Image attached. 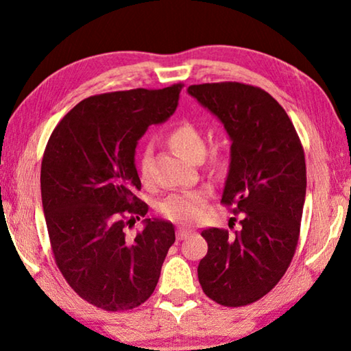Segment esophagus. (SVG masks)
I'll return each instance as SVG.
<instances>
[{
    "label": "esophagus",
    "mask_w": 351,
    "mask_h": 351,
    "mask_svg": "<svg viewBox=\"0 0 351 351\" xmlns=\"http://www.w3.org/2000/svg\"><path fill=\"white\" fill-rule=\"evenodd\" d=\"M192 234V230L190 229H186V228H178V230H176V239L178 240H184V239H187V237Z\"/></svg>",
    "instance_id": "obj_1"
}]
</instances>
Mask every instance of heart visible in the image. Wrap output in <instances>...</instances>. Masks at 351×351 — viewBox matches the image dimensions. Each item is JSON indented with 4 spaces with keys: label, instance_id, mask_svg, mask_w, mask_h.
<instances>
[{
    "label": "heart",
    "instance_id": "heart-1",
    "mask_svg": "<svg viewBox=\"0 0 351 351\" xmlns=\"http://www.w3.org/2000/svg\"><path fill=\"white\" fill-rule=\"evenodd\" d=\"M167 141L173 152L182 159L190 162H198L204 154L206 141L204 134L195 123L182 121L171 130L167 136ZM209 162L212 167H221L223 156L221 153L213 152L209 154ZM141 178L142 181L150 180V161L148 153L144 154L141 161ZM207 193L206 192H181L173 193L161 204V212L171 221L176 223H192L198 219L204 212Z\"/></svg>",
    "mask_w": 351,
    "mask_h": 351
}]
</instances>
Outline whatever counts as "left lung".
I'll return each mask as SVG.
<instances>
[{
    "label": "left lung",
    "mask_w": 351,
    "mask_h": 351,
    "mask_svg": "<svg viewBox=\"0 0 351 351\" xmlns=\"http://www.w3.org/2000/svg\"><path fill=\"white\" fill-rule=\"evenodd\" d=\"M187 93L228 132L229 173L221 203L243 213L241 229L209 228L198 265L204 294L224 306H245L276 287L294 257L306 193L305 153L280 104L239 82L203 83Z\"/></svg>",
    "instance_id": "1"
}]
</instances>
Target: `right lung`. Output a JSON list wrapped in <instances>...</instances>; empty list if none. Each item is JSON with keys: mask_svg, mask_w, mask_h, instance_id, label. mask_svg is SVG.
Instances as JSON below:
<instances>
[{"mask_svg": "<svg viewBox=\"0 0 351 351\" xmlns=\"http://www.w3.org/2000/svg\"><path fill=\"white\" fill-rule=\"evenodd\" d=\"M182 83L116 91L77 104L52 132L41 161V201L58 269L83 300L105 311L139 306L153 294L175 243L170 221L145 218L136 197L138 141L173 114Z\"/></svg>", "mask_w": 351, "mask_h": 351, "instance_id": "add662e5", "label": "right lung"}]
</instances>
